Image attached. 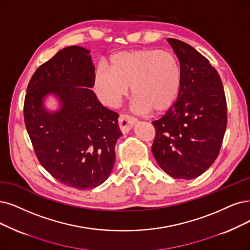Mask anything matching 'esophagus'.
<instances>
[{
  "label": "esophagus",
  "instance_id": "34e87169",
  "mask_svg": "<svg viewBox=\"0 0 250 250\" xmlns=\"http://www.w3.org/2000/svg\"><path fill=\"white\" fill-rule=\"evenodd\" d=\"M136 123H137V118L130 116V115H126V114H120V116L118 118L119 128L124 134L130 131Z\"/></svg>",
  "mask_w": 250,
  "mask_h": 250
}]
</instances>
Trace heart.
Here are the masks:
<instances>
[{"instance_id":"1","label":"heart","mask_w":250,"mask_h":250,"mask_svg":"<svg viewBox=\"0 0 250 250\" xmlns=\"http://www.w3.org/2000/svg\"><path fill=\"white\" fill-rule=\"evenodd\" d=\"M182 70L177 58L159 49L116 53L108 69L100 66L95 75V91L106 106L115 107L130 86L134 108L139 112H163L177 100Z\"/></svg>"}]
</instances>
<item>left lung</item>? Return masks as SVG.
<instances>
[{
  "label": "left lung",
  "instance_id": "left-lung-1",
  "mask_svg": "<svg viewBox=\"0 0 250 250\" xmlns=\"http://www.w3.org/2000/svg\"><path fill=\"white\" fill-rule=\"evenodd\" d=\"M182 70L176 102L152 122V153L160 167L176 179H192L213 164L228 123L223 82L214 67L188 43L169 38Z\"/></svg>",
  "mask_w": 250,
  "mask_h": 250
}]
</instances>
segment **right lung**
<instances>
[{
    "label": "right lung",
    "mask_w": 250,
    "mask_h": 250,
    "mask_svg": "<svg viewBox=\"0 0 250 250\" xmlns=\"http://www.w3.org/2000/svg\"><path fill=\"white\" fill-rule=\"evenodd\" d=\"M89 50L69 46L36 70L26 88L24 124L37 159L52 177L67 187L89 189L108 177L122 136L118 114L102 105L90 88L95 67ZM61 102L48 113L43 98Z\"/></svg>",
    "instance_id": "right-lung-1"
}]
</instances>
